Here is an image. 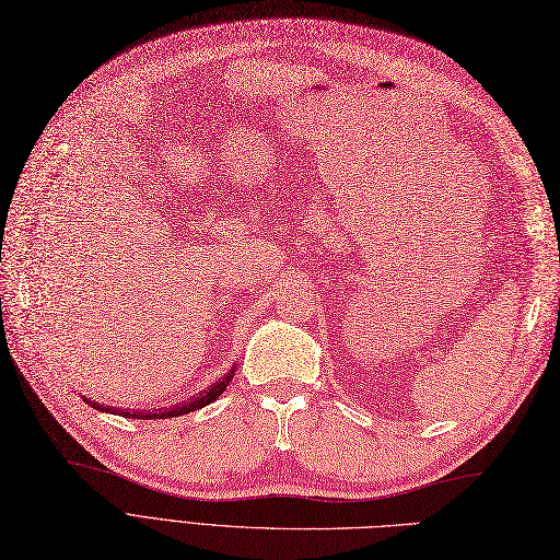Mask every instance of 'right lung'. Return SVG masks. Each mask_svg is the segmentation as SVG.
Masks as SVG:
<instances>
[{
  "label": "right lung",
  "instance_id": "right-lung-1",
  "mask_svg": "<svg viewBox=\"0 0 560 560\" xmlns=\"http://www.w3.org/2000/svg\"><path fill=\"white\" fill-rule=\"evenodd\" d=\"M233 374H235V366L229 371L226 376H222L219 381H214L208 389H202L200 395H196L194 399H189V401H182V404H177V406H173V409H156V411H151V409H144V411H138V409H116V406H105V404H95V401H89V397H83L86 399V404H91L93 409H97V411H103V413H114V416H124V418H142V420H159V418H177V416H186V413H191V411H198V409H202V406H208V404H212L219 395L224 393V389L229 387V383L233 381Z\"/></svg>",
  "mask_w": 560,
  "mask_h": 560
}]
</instances>
